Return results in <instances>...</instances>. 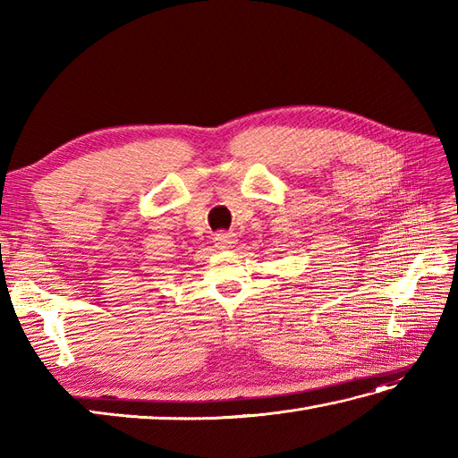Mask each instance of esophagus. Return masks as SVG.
<instances>
[{
	"label": "esophagus",
	"mask_w": 458,
	"mask_h": 458,
	"mask_svg": "<svg viewBox=\"0 0 458 458\" xmlns=\"http://www.w3.org/2000/svg\"><path fill=\"white\" fill-rule=\"evenodd\" d=\"M214 244H216V248L220 250H226V248H232V244H236V238L232 232H218V234L214 236Z\"/></svg>",
	"instance_id": "esophagus-1"
}]
</instances>
